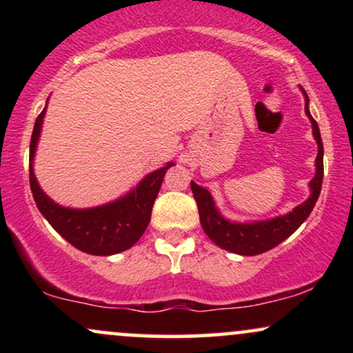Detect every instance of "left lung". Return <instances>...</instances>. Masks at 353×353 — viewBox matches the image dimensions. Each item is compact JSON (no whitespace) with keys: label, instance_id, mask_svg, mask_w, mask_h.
<instances>
[{"label":"left lung","instance_id":"1","mask_svg":"<svg viewBox=\"0 0 353 353\" xmlns=\"http://www.w3.org/2000/svg\"><path fill=\"white\" fill-rule=\"evenodd\" d=\"M302 92L305 96V114L309 116L312 132H314V137L319 145L317 159H315V177L309 184L312 190L309 199L302 202L301 205H297L292 212L285 214V216L270 219V221L239 224V222H230L221 216L208 189L201 188L196 182H190V189H192L194 199H196L197 209H199L202 229L208 234L210 241L221 249L239 255H257L267 252V250L281 244L282 241H285L289 236H292L295 230L301 228L302 222L310 216L312 209H314L315 202L320 196V189H322L323 144L317 121L312 117L309 111V96L303 89Z\"/></svg>","mask_w":353,"mask_h":353}]
</instances>
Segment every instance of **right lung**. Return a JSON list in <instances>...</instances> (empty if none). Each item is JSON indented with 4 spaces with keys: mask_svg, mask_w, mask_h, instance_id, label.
Wrapping results in <instances>:
<instances>
[{
    "mask_svg": "<svg viewBox=\"0 0 353 353\" xmlns=\"http://www.w3.org/2000/svg\"><path fill=\"white\" fill-rule=\"evenodd\" d=\"M36 117L30 144V185L39 212L46 217L56 232L71 245L91 255H112L128 250L139 241L151 221L154 201L159 192L169 163L144 177L136 189L109 204L91 209H70L52 202L39 188L33 171V159L41 132L43 117Z\"/></svg>",
    "mask_w": 353,
    "mask_h": 353,
    "instance_id": "obj_1",
    "label": "right lung"
}]
</instances>
